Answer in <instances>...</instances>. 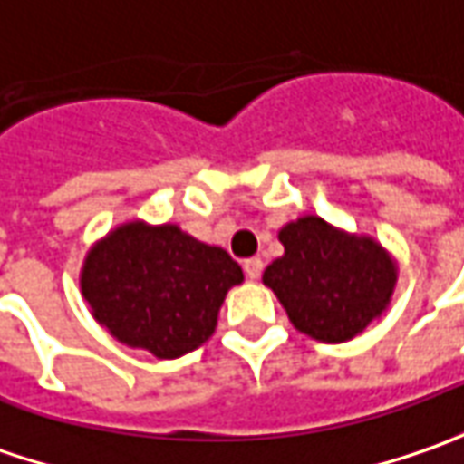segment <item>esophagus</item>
<instances>
[{
	"instance_id": "34e87169",
	"label": "esophagus",
	"mask_w": 464,
	"mask_h": 464,
	"mask_svg": "<svg viewBox=\"0 0 464 464\" xmlns=\"http://www.w3.org/2000/svg\"><path fill=\"white\" fill-rule=\"evenodd\" d=\"M242 268H245V276L256 281V278H260V274H263V260L260 258L245 260V266H242Z\"/></svg>"
}]
</instances>
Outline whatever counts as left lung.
<instances>
[{
	"instance_id": "1",
	"label": "left lung",
	"mask_w": 464,
	"mask_h": 464,
	"mask_svg": "<svg viewBox=\"0 0 464 464\" xmlns=\"http://www.w3.org/2000/svg\"><path fill=\"white\" fill-rule=\"evenodd\" d=\"M278 240L284 256L263 271V284L299 333L343 343L390 307L398 263L374 237L307 214L284 224Z\"/></svg>"
}]
</instances>
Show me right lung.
<instances>
[{"label": "right lung", "instance_id": "right-lung-1", "mask_svg": "<svg viewBox=\"0 0 464 464\" xmlns=\"http://www.w3.org/2000/svg\"><path fill=\"white\" fill-rule=\"evenodd\" d=\"M242 278L222 247L190 237L178 224L134 219L90 247L80 289L116 341L178 359L211 338L224 296Z\"/></svg>", "mask_w": 464, "mask_h": 464}]
</instances>
